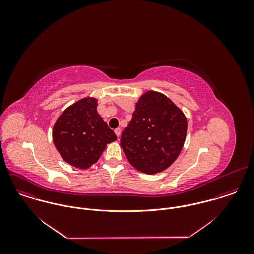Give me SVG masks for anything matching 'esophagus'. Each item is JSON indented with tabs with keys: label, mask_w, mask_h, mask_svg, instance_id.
Masks as SVG:
<instances>
[{
	"label": "esophagus",
	"mask_w": 254,
	"mask_h": 254,
	"mask_svg": "<svg viewBox=\"0 0 254 254\" xmlns=\"http://www.w3.org/2000/svg\"><path fill=\"white\" fill-rule=\"evenodd\" d=\"M114 133H115L116 136L119 138L120 135H121V129H120V128H116V129L114 130Z\"/></svg>",
	"instance_id": "esophagus-1"
}]
</instances>
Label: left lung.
Segmentation results:
<instances>
[{"instance_id": "left-lung-1", "label": "left lung", "mask_w": 254, "mask_h": 254, "mask_svg": "<svg viewBox=\"0 0 254 254\" xmlns=\"http://www.w3.org/2000/svg\"><path fill=\"white\" fill-rule=\"evenodd\" d=\"M187 118L165 95L147 91L136 103L133 117L124 129L120 145L137 170L156 174L167 169L185 144Z\"/></svg>"}]
</instances>
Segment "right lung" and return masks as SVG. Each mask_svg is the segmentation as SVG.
<instances>
[{
	"instance_id": "1",
	"label": "right lung",
	"mask_w": 254,
	"mask_h": 254,
	"mask_svg": "<svg viewBox=\"0 0 254 254\" xmlns=\"http://www.w3.org/2000/svg\"><path fill=\"white\" fill-rule=\"evenodd\" d=\"M97 107V99H81L60 115L53 128L54 145L62 158L79 169L95 164L107 145L117 139Z\"/></svg>"
}]
</instances>
